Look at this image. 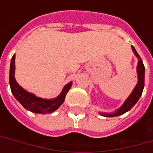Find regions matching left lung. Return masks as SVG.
<instances>
[{"instance_id":"left-lung-1","label":"left lung","mask_w":153,"mask_h":153,"mask_svg":"<svg viewBox=\"0 0 153 153\" xmlns=\"http://www.w3.org/2000/svg\"><path fill=\"white\" fill-rule=\"evenodd\" d=\"M132 50L134 53V55L136 56V58L138 59V65H137V76H138V82L137 84L134 87V88L133 89L132 93L129 94V96L127 98V100L124 101V103L122 105L120 108H118L116 111L111 112V113H106V112H99L101 116L106 117H117L122 114H124L125 112L128 111L133 106L137 103L139 99L140 98L142 92L144 89V82H145V67L143 65L142 59H140V57L138 54V53L136 52L135 48L131 46Z\"/></svg>"}]
</instances>
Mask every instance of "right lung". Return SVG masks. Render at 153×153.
I'll use <instances>...</instances> for the list:
<instances>
[{"label":"right lung","mask_w":153,"mask_h":153,"mask_svg":"<svg viewBox=\"0 0 153 153\" xmlns=\"http://www.w3.org/2000/svg\"><path fill=\"white\" fill-rule=\"evenodd\" d=\"M9 83L11 91L15 99L26 110L40 114H47L55 111L63 104L66 94L72 85V82H70L63 88L59 95L54 99L48 100L36 96L32 93H30L24 89L15 79V54L13 56L10 64Z\"/></svg>","instance_id":"right-lung-1"}]
</instances>
